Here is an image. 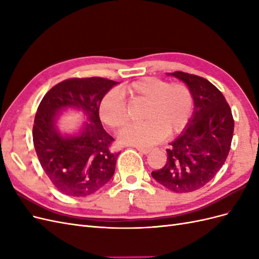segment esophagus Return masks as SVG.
Instances as JSON below:
<instances>
[{"label":"esophagus","mask_w":259,"mask_h":259,"mask_svg":"<svg viewBox=\"0 0 259 259\" xmlns=\"http://www.w3.org/2000/svg\"><path fill=\"white\" fill-rule=\"evenodd\" d=\"M137 150H138L139 152L144 153V154H148L149 152H151L152 149H150V148H142V147H138Z\"/></svg>","instance_id":"34e87169"}]
</instances>
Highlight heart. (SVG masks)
<instances>
[{
    "label": "heart",
    "mask_w": 259,
    "mask_h": 259,
    "mask_svg": "<svg viewBox=\"0 0 259 259\" xmlns=\"http://www.w3.org/2000/svg\"><path fill=\"white\" fill-rule=\"evenodd\" d=\"M131 101H144L146 107L139 124H132L119 133L123 145L148 147L168 135L182 133L189 124L194 109L193 94L182 82L168 83L147 76L125 88ZM101 120L112 128H120L128 121L126 100L119 92L106 94L99 106Z\"/></svg>",
    "instance_id": "obj_1"
}]
</instances>
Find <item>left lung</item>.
I'll return each mask as SVG.
<instances>
[{
    "instance_id": "obj_1",
    "label": "left lung",
    "mask_w": 259,
    "mask_h": 259,
    "mask_svg": "<svg viewBox=\"0 0 259 259\" xmlns=\"http://www.w3.org/2000/svg\"><path fill=\"white\" fill-rule=\"evenodd\" d=\"M167 74L189 86L194 110L182 135L166 149L165 165L151 175L170 191L191 192L210 182L224 165L234 121L222 92L204 77L182 71Z\"/></svg>"
}]
</instances>
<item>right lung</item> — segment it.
<instances>
[{
  "label": "right lung",
  "mask_w": 259,
  "mask_h": 259,
  "mask_svg": "<svg viewBox=\"0 0 259 259\" xmlns=\"http://www.w3.org/2000/svg\"><path fill=\"white\" fill-rule=\"evenodd\" d=\"M119 82L104 77H73L55 85L41 100L34 117L33 144L38 161L53 185L70 197H88L114 174L120 152L99 119L104 96ZM68 107L83 111L89 122L75 136L64 137L57 116Z\"/></svg>",
  "instance_id": "obj_1"
}]
</instances>
